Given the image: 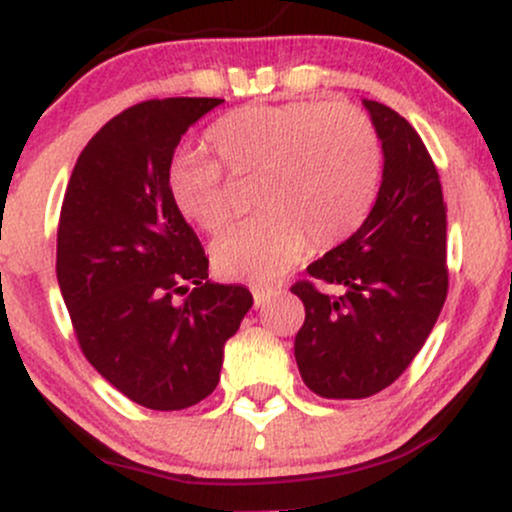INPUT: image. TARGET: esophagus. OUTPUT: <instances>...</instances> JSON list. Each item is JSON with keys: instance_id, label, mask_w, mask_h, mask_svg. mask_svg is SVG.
<instances>
[{"instance_id": "obj_1", "label": "esophagus", "mask_w": 512, "mask_h": 512, "mask_svg": "<svg viewBox=\"0 0 512 512\" xmlns=\"http://www.w3.org/2000/svg\"><path fill=\"white\" fill-rule=\"evenodd\" d=\"M276 291L274 286H262V284H255L252 286V298H255V305L257 308H260V305H264L269 301V298H274L276 296Z\"/></svg>"}]
</instances>
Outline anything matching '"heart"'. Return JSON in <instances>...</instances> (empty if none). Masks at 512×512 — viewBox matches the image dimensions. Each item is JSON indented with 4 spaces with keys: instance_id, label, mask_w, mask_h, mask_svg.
<instances>
[{
    "instance_id": "obj_1",
    "label": "heart",
    "mask_w": 512,
    "mask_h": 512,
    "mask_svg": "<svg viewBox=\"0 0 512 512\" xmlns=\"http://www.w3.org/2000/svg\"><path fill=\"white\" fill-rule=\"evenodd\" d=\"M209 142L233 175H260L257 204L264 211L228 228L211 248L216 269L233 279H281L303 260L310 238L317 248H332L354 236L373 209L383 149L373 122L351 105H243L211 125ZM220 164L185 151L168 168L175 209L207 233H219L233 216Z\"/></svg>"
}]
</instances>
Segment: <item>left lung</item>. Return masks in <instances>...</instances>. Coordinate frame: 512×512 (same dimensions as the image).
<instances>
[{
	"mask_svg": "<svg viewBox=\"0 0 512 512\" xmlns=\"http://www.w3.org/2000/svg\"><path fill=\"white\" fill-rule=\"evenodd\" d=\"M363 105L383 142L378 199L354 236L291 286L305 305L293 344L298 370L327 399H363L395 383L448 296V221L433 158L402 115L383 103Z\"/></svg>",
	"mask_w": 512,
	"mask_h": 512,
	"instance_id": "8db88e82",
	"label": "left lung"
}]
</instances>
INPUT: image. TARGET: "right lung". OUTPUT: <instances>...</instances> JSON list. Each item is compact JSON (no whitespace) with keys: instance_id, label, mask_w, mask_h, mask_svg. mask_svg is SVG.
<instances>
[{"instance_id":"add662e5","label":"right lung","mask_w":512,"mask_h":512,"mask_svg":"<svg viewBox=\"0 0 512 512\" xmlns=\"http://www.w3.org/2000/svg\"><path fill=\"white\" fill-rule=\"evenodd\" d=\"M221 98H154L93 134L57 226V281L81 351L122 395L178 411L219 385L223 344L252 308L240 284H211L209 260L168 195L187 127Z\"/></svg>"}]
</instances>
